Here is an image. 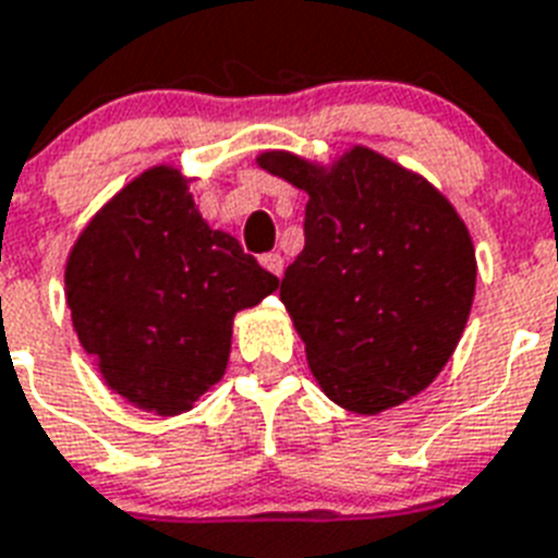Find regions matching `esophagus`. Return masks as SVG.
Instances as JSON below:
<instances>
[{
    "mask_svg": "<svg viewBox=\"0 0 558 558\" xmlns=\"http://www.w3.org/2000/svg\"><path fill=\"white\" fill-rule=\"evenodd\" d=\"M262 265H265V268H268L270 274L279 276V279H282V274H284L282 253H265V256H262Z\"/></svg>",
    "mask_w": 558,
    "mask_h": 558,
    "instance_id": "1",
    "label": "esophagus"
}]
</instances>
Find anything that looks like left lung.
Masks as SVG:
<instances>
[{"instance_id": "1", "label": "left lung", "mask_w": 558, "mask_h": 558, "mask_svg": "<svg viewBox=\"0 0 558 558\" xmlns=\"http://www.w3.org/2000/svg\"><path fill=\"white\" fill-rule=\"evenodd\" d=\"M307 191L305 247L279 288L322 390L353 413L416 396L448 365L476 290L471 233L425 179L367 147L319 168L259 156Z\"/></svg>"}]
</instances>
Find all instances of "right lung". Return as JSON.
Masks as SVG:
<instances>
[{
	"label": "right lung",
	"instance_id": "obj_1",
	"mask_svg": "<svg viewBox=\"0 0 558 558\" xmlns=\"http://www.w3.org/2000/svg\"><path fill=\"white\" fill-rule=\"evenodd\" d=\"M64 284L73 328L105 381L173 416L222 379L233 316L279 279L230 233L207 228L179 170L154 168L82 230Z\"/></svg>",
	"mask_w": 558,
	"mask_h": 558
}]
</instances>
